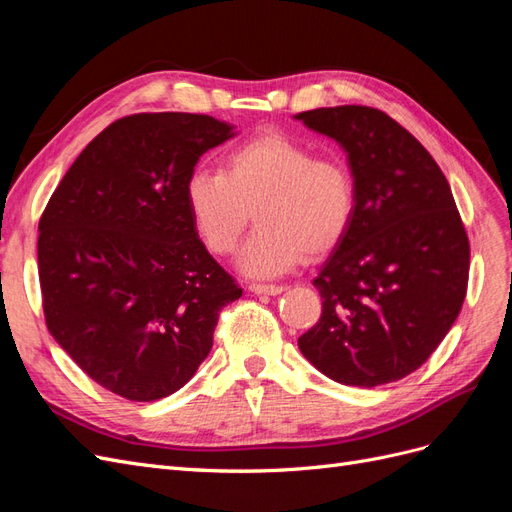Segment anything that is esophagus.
<instances>
[{
    "mask_svg": "<svg viewBox=\"0 0 512 512\" xmlns=\"http://www.w3.org/2000/svg\"><path fill=\"white\" fill-rule=\"evenodd\" d=\"M250 290L254 294H280V292H284V288L277 286V284H258V282L250 284Z\"/></svg>",
    "mask_w": 512,
    "mask_h": 512,
    "instance_id": "esophagus-1",
    "label": "esophagus"
}]
</instances>
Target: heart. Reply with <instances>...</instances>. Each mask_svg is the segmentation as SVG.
<instances>
[{"instance_id":"heart-1","label":"heart","mask_w":512,"mask_h":512,"mask_svg":"<svg viewBox=\"0 0 512 512\" xmlns=\"http://www.w3.org/2000/svg\"><path fill=\"white\" fill-rule=\"evenodd\" d=\"M185 207L207 250L228 256L252 220L239 267L273 277L303 256L318 258L346 237L356 209L346 162L314 151L284 132H262L232 147L222 170L196 168L183 185Z\"/></svg>"}]
</instances>
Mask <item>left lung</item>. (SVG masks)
I'll use <instances>...</instances> for the list:
<instances>
[{"label":"left lung","mask_w":512,"mask_h":512,"mask_svg":"<svg viewBox=\"0 0 512 512\" xmlns=\"http://www.w3.org/2000/svg\"><path fill=\"white\" fill-rule=\"evenodd\" d=\"M348 151L356 209L314 286L322 314L299 337L305 359L350 386L421 367L468 292L470 241L440 166L386 113L346 104L299 113Z\"/></svg>","instance_id":"1"}]
</instances>
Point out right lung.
I'll list each match as a JSON object with an SVG mask.
<instances>
[{
	"mask_svg": "<svg viewBox=\"0 0 512 512\" xmlns=\"http://www.w3.org/2000/svg\"><path fill=\"white\" fill-rule=\"evenodd\" d=\"M224 121L136 113L91 141L49 198L38 235L44 320L85 374L123 399L156 401L188 382L241 297L207 252L183 185Z\"/></svg>",
	"mask_w": 512,
	"mask_h": 512,
	"instance_id": "add662e5",
	"label": "right lung"
}]
</instances>
